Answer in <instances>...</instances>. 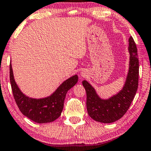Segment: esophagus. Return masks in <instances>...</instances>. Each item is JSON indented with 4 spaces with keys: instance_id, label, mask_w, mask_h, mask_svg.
Here are the masks:
<instances>
[{
    "instance_id": "34e87169",
    "label": "esophagus",
    "mask_w": 151,
    "mask_h": 151,
    "mask_svg": "<svg viewBox=\"0 0 151 151\" xmlns=\"http://www.w3.org/2000/svg\"><path fill=\"white\" fill-rule=\"evenodd\" d=\"M82 76H83V74H82Z\"/></svg>"
}]
</instances>
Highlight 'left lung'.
Returning <instances> with one entry per match:
<instances>
[{
	"instance_id": "8db88e82",
	"label": "left lung",
	"mask_w": 151,
	"mask_h": 151,
	"mask_svg": "<svg viewBox=\"0 0 151 151\" xmlns=\"http://www.w3.org/2000/svg\"><path fill=\"white\" fill-rule=\"evenodd\" d=\"M129 69L122 90L109 99H102L87 81H83L87 94V113L93 120L112 123L122 118L131 105L138 88L139 59L137 46L132 36L129 38Z\"/></svg>"
}]
</instances>
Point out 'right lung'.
<instances>
[{
    "instance_id": "right-lung-1",
    "label": "right lung",
    "mask_w": 151,
    "mask_h": 151,
    "mask_svg": "<svg viewBox=\"0 0 151 151\" xmlns=\"http://www.w3.org/2000/svg\"><path fill=\"white\" fill-rule=\"evenodd\" d=\"M10 80L14 100L22 114L37 123H48L61 115L66 93L78 83V76H71L63 82L52 94L40 99L29 97L22 92L14 80L11 62Z\"/></svg>"
}]
</instances>
